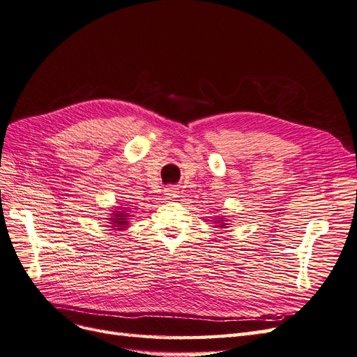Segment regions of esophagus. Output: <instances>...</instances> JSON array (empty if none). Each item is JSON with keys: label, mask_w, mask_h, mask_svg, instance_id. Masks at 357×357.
<instances>
[{"label": "esophagus", "mask_w": 357, "mask_h": 357, "mask_svg": "<svg viewBox=\"0 0 357 357\" xmlns=\"http://www.w3.org/2000/svg\"><path fill=\"white\" fill-rule=\"evenodd\" d=\"M164 192H165V197H168V199H174L178 196V189H176L174 186L167 188Z\"/></svg>", "instance_id": "34e87169"}]
</instances>
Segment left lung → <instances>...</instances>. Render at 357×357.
Instances as JSON below:
<instances>
[{
	"mask_svg": "<svg viewBox=\"0 0 357 357\" xmlns=\"http://www.w3.org/2000/svg\"><path fill=\"white\" fill-rule=\"evenodd\" d=\"M221 227H222V225H221Z\"/></svg>",
	"mask_w": 357,
	"mask_h": 357,
	"instance_id": "1",
	"label": "left lung"
}]
</instances>
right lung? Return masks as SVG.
Here are the masks:
<instances>
[{"mask_svg":"<svg viewBox=\"0 0 357 357\" xmlns=\"http://www.w3.org/2000/svg\"><path fill=\"white\" fill-rule=\"evenodd\" d=\"M112 217L114 218H111V224H114V225H116V227H119L120 228V230H121V228H124V227H121V225H126L127 222H129V221H127V217H129V215H127V213L126 212H116V213H112Z\"/></svg>","mask_w":357,"mask_h":357,"instance_id":"add662e5","label":"right lung"}]
</instances>
